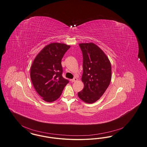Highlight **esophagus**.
Wrapping results in <instances>:
<instances>
[{
    "label": "esophagus",
    "mask_w": 147,
    "mask_h": 147,
    "mask_svg": "<svg viewBox=\"0 0 147 147\" xmlns=\"http://www.w3.org/2000/svg\"><path fill=\"white\" fill-rule=\"evenodd\" d=\"M77 80H78V79L76 78H73V79L71 80V82H76V81H77Z\"/></svg>",
    "instance_id": "esophagus-1"
}]
</instances>
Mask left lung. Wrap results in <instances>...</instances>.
<instances>
[{
  "label": "left lung",
  "mask_w": 147,
  "mask_h": 147,
  "mask_svg": "<svg viewBox=\"0 0 147 147\" xmlns=\"http://www.w3.org/2000/svg\"><path fill=\"white\" fill-rule=\"evenodd\" d=\"M83 56V74L81 80L84 88L78 92L80 99L93 103L100 99L111 80V65L105 54L93 43H80Z\"/></svg>",
  "instance_id": "8db88e82"
}]
</instances>
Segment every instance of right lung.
Returning <instances> with one entry per match:
<instances>
[{
    "label": "right lung",
    "instance_id": "right-lung-1",
    "mask_svg": "<svg viewBox=\"0 0 147 147\" xmlns=\"http://www.w3.org/2000/svg\"><path fill=\"white\" fill-rule=\"evenodd\" d=\"M70 46L53 43L36 56L30 69V78L36 91L47 102L57 99L69 82L62 76L61 60Z\"/></svg>",
    "mask_w": 147,
    "mask_h": 147
}]
</instances>
